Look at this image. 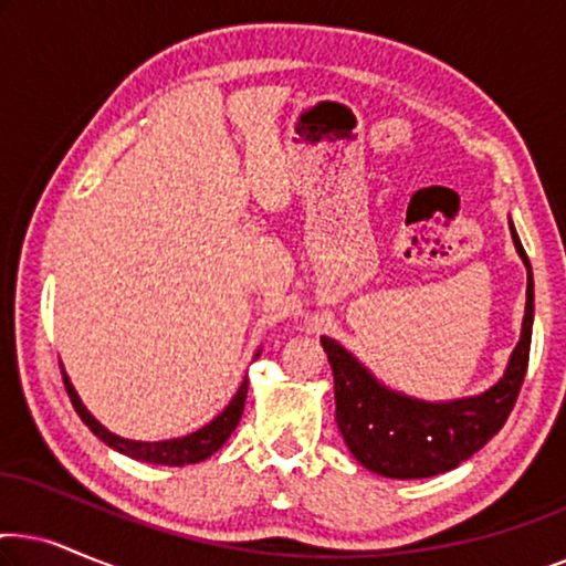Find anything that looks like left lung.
Returning <instances> with one entry per match:
<instances>
[{
	"instance_id": "1",
	"label": "left lung",
	"mask_w": 566,
	"mask_h": 566,
	"mask_svg": "<svg viewBox=\"0 0 566 566\" xmlns=\"http://www.w3.org/2000/svg\"><path fill=\"white\" fill-rule=\"evenodd\" d=\"M515 250L528 268L521 343L505 376L490 391L471 399L430 405L394 394L376 381L335 339L322 337L335 376V420L345 446L363 467L391 479H424L459 467L502 430L521 394L531 355L533 275L517 231Z\"/></svg>"
}]
</instances>
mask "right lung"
<instances>
[{"label":"right lung","mask_w":566,"mask_h":566,"mask_svg":"<svg viewBox=\"0 0 566 566\" xmlns=\"http://www.w3.org/2000/svg\"><path fill=\"white\" fill-rule=\"evenodd\" d=\"M61 376H64L66 394H69V399H72L76 415L82 417V422L87 424V428L95 432L103 443L115 448V451L130 455V459H136V461L165 463V467H188V463L206 461L208 455H213L223 443H227L231 432H234V428L239 424V417H242V412H244V401H247V378H244L242 386H239V391L234 394V399L229 401V407L223 409V412L216 417L213 422H208L206 428L190 432V436H185V438L159 440V443H142V440H128V438L113 436L111 430H105L103 424H99L95 417L84 409L82 399L76 397L74 386L69 384V376L64 374V370H61Z\"/></svg>","instance_id":"obj_1"}]
</instances>
